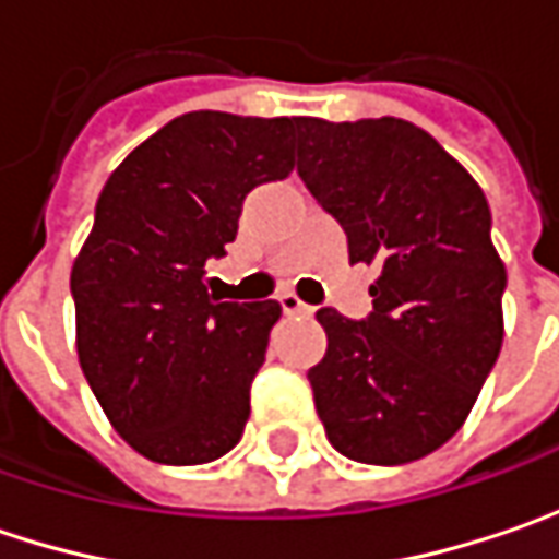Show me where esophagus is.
Returning <instances> with one entry per match:
<instances>
[{"mask_svg": "<svg viewBox=\"0 0 559 559\" xmlns=\"http://www.w3.org/2000/svg\"><path fill=\"white\" fill-rule=\"evenodd\" d=\"M280 308L283 313H289V317H311L313 308L311 305H305L295 292H286V295H280Z\"/></svg>", "mask_w": 559, "mask_h": 559, "instance_id": "esophagus-1", "label": "esophagus"}]
</instances>
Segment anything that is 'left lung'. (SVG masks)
<instances>
[{
    "instance_id": "left-lung-1",
    "label": "left lung",
    "mask_w": 559,
    "mask_h": 559,
    "mask_svg": "<svg viewBox=\"0 0 559 559\" xmlns=\"http://www.w3.org/2000/svg\"><path fill=\"white\" fill-rule=\"evenodd\" d=\"M298 177L379 264L373 311L320 308L326 355L308 370L338 454L397 466L432 454L469 417L504 342V261L479 183L401 118L298 120Z\"/></svg>"
}]
</instances>
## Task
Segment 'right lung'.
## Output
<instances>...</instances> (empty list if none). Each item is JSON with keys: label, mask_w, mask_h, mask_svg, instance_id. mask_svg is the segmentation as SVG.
<instances>
[{"label": "right lung", "mask_w": 559, "mask_h": 559, "mask_svg": "<svg viewBox=\"0 0 559 559\" xmlns=\"http://www.w3.org/2000/svg\"><path fill=\"white\" fill-rule=\"evenodd\" d=\"M298 118L189 111L108 177L71 292L76 357L118 436L192 466L242 439L276 301H214L204 264L236 239L246 195L286 180Z\"/></svg>", "instance_id": "obj_1"}]
</instances>
